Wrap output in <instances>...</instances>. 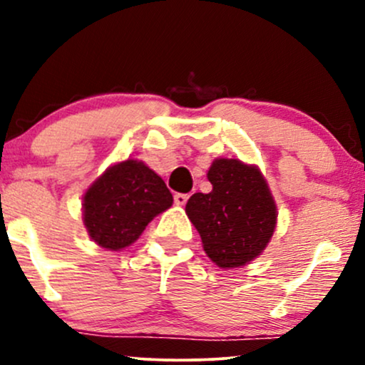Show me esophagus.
Here are the masks:
<instances>
[{
    "label": "esophagus",
    "instance_id": "1",
    "mask_svg": "<svg viewBox=\"0 0 365 365\" xmlns=\"http://www.w3.org/2000/svg\"><path fill=\"white\" fill-rule=\"evenodd\" d=\"M173 200H175V204H177V206H180V207L185 206L187 200H188V194H175Z\"/></svg>",
    "mask_w": 365,
    "mask_h": 365
}]
</instances>
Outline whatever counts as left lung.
I'll use <instances>...</instances> for the list:
<instances>
[{
  "mask_svg": "<svg viewBox=\"0 0 365 365\" xmlns=\"http://www.w3.org/2000/svg\"><path fill=\"white\" fill-rule=\"evenodd\" d=\"M212 190L197 192L185 211L216 266L240 267L266 249L276 228V204L257 166L217 158L207 171Z\"/></svg>",
  "mask_w": 365,
  "mask_h": 365,
  "instance_id": "left-lung-1",
  "label": "left lung"
}]
</instances>
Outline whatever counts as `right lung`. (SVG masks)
<instances>
[{
	"instance_id": "obj_1",
	"label": "right lung",
	"mask_w": 365,
	"mask_h": 365,
	"mask_svg": "<svg viewBox=\"0 0 365 365\" xmlns=\"http://www.w3.org/2000/svg\"><path fill=\"white\" fill-rule=\"evenodd\" d=\"M173 195L159 175L137 159L116 163L83 194V225L98 245L121 250L142 235Z\"/></svg>"
}]
</instances>
